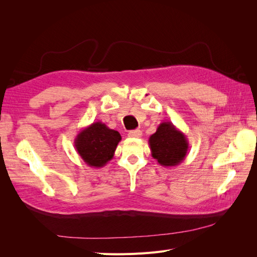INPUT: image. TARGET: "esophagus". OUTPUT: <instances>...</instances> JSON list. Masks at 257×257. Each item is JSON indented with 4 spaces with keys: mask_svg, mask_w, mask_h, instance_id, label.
<instances>
[{
    "mask_svg": "<svg viewBox=\"0 0 257 257\" xmlns=\"http://www.w3.org/2000/svg\"><path fill=\"white\" fill-rule=\"evenodd\" d=\"M142 131L141 130H133V131H130L128 132V137H131V138H139V137H142Z\"/></svg>",
    "mask_w": 257,
    "mask_h": 257,
    "instance_id": "obj_1",
    "label": "esophagus"
}]
</instances>
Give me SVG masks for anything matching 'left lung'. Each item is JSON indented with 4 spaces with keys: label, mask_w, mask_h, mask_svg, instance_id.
Returning a JSON list of instances; mask_svg holds the SVG:
<instances>
[{
    "label": "left lung",
    "mask_w": 257,
    "mask_h": 257,
    "mask_svg": "<svg viewBox=\"0 0 257 257\" xmlns=\"http://www.w3.org/2000/svg\"><path fill=\"white\" fill-rule=\"evenodd\" d=\"M153 159L161 166L174 167L185 159L189 150L188 138L172 122H162L149 138Z\"/></svg>",
    "instance_id": "obj_1"
}]
</instances>
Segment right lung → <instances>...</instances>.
I'll return each instance as SVG.
<instances>
[{
	"label": "right lung",
	"instance_id": "obj_1",
	"mask_svg": "<svg viewBox=\"0 0 257 257\" xmlns=\"http://www.w3.org/2000/svg\"><path fill=\"white\" fill-rule=\"evenodd\" d=\"M120 142L119 132L97 121L81 130L76 136L74 144L77 153L85 164L93 168H100L113 158Z\"/></svg>",
	"mask_w": 257,
	"mask_h": 257
}]
</instances>
